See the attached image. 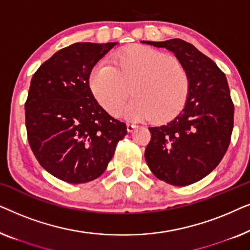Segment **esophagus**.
<instances>
[{"label":"esophagus","instance_id":"34e87169","mask_svg":"<svg viewBox=\"0 0 250 250\" xmlns=\"http://www.w3.org/2000/svg\"><path fill=\"white\" fill-rule=\"evenodd\" d=\"M126 127H127V131L128 132H133V129H135L136 127H138V126H136L135 124H126Z\"/></svg>","mask_w":250,"mask_h":250}]
</instances>
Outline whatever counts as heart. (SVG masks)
Masks as SVG:
<instances>
[{
  "label": "heart",
  "mask_w": 250,
  "mask_h": 250,
  "mask_svg": "<svg viewBox=\"0 0 250 250\" xmlns=\"http://www.w3.org/2000/svg\"><path fill=\"white\" fill-rule=\"evenodd\" d=\"M90 88L95 100L112 116L133 121L152 117L162 122L182 110L189 95L190 81L186 68L174 58L146 46L122 50L111 58V64L99 63L90 75Z\"/></svg>",
  "instance_id": "heart-1"
}]
</instances>
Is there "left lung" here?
Masks as SVG:
<instances>
[{"label":"left lung","instance_id":"8db88e82","mask_svg":"<svg viewBox=\"0 0 250 250\" xmlns=\"http://www.w3.org/2000/svg\"><path fill=\"white\" fill-rule=\"evenodd\" d=\"M170 51L190 81L182 110L166 124L149 127L145 157L157 179L184 187L207 176L227 152L233 129L234 105L223 71L192 44L180 39L142 41Z\"/></svg>","mask_w":250,"mask_h":250}]
</instances>
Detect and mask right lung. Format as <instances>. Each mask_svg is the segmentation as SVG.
<instances>
[{
	"label": "right lung",
	"instance_id": "right-lung-1",
	"mask_svg": "<svg viewBox=\"0 0 250 250\" xmlns=\"http://www.w3.org/2000/svg\"><path fill=\"white\" fill-rule=\"evenodd\" d=\"M117 42L75 43L61 49L34 74L25 104L27 136L41 166L71 184L98 179L107 168L125 123L95 100L91 71Z\"/></svg>",
	"mask_w": 250,
	"mask_h": 250
}]
</instances>
